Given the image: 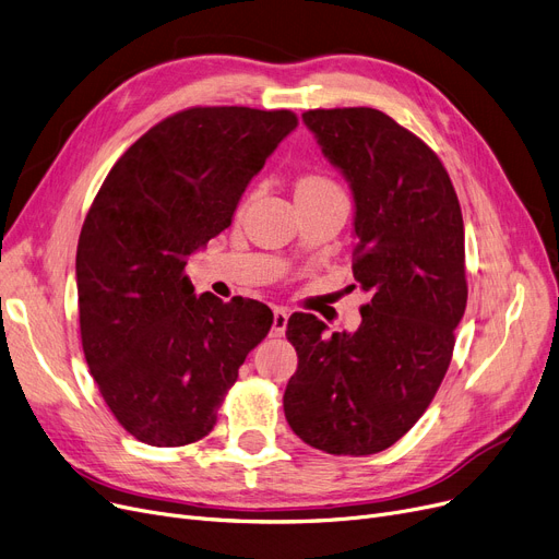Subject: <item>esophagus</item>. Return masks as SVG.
I'll use <instances>...</instances> for the list:
<instances>
[{
  "label": "esophagus",
  "instance_id": "obj_1",
  "mask_svg": "<svg viewBox=\"0 0 559 559\" xmlns=\"http://www.w3.org/2000/svg\"><path fill=\"white\" fill-rule=\"evenodd\" d=\"M286 323H288V311L284 307H275V311H273V334L282 336L286 332Z\"/></svg>",
  "mask_w": 559,
  "mask_h": 559
}]
</instances>
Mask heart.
Here are the masks:
<instances>
[{
    "mask_svg": "<svg viewBox=\"0 0 559 559\" xmlns=\"http://www.w3.org/2000/svg\"><path fill=\"white\" fill-rule=\"evenodd\" d=\"M338 186L321 175V173H309V175H302L296 183V195H309V193H325V191H336Z\"/></svg>",
    "mask_w": 559,
    "mask_h": 559,
    "instance_id": "obj_1",
    "label": "heart"
}]
</instances>
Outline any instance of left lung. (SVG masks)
I'll use <instances>...</instances> for the list:
<instances>
[{
    "label": "left lung",
    "instance_id": "obj_1",
    "mask_svg": "<svg viewBox=\"0 0 559 559\" xmlns=\"http://www.w3.org/2000/svg\"><path fill=\"white\" fill-rule=\"evenodd\" d=\"M302 120L350 181L353 275L370 300L353 334L288 318L298 370L284 414L323 453L376 455L414 428L453 359L468 298L462 209L439 156L386 114L348 106Z\"/></svg>",
    "mask_w": 559,
    "mask_h": 559
}]
</instances>
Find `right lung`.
<instances>
[{"mask_svg": "<svg viewBox=\"0 0 559 559\" xmlns=\"http://www.w3.org/2000/svg\"><path fill=\"white\" fill-rule=\"evenodd\" d=\"M298 127L288 109L193 106L131 145L106 175L76 246L79 328L91 376L122 428L175 448L214 430L263 302L193 294L189 257L231 225L250 179Z\"/></svg>", "mask_w": 559, "mask_h": 559, "instance_id": "right-lung-1", "label": "right lung"}]
</instances>
